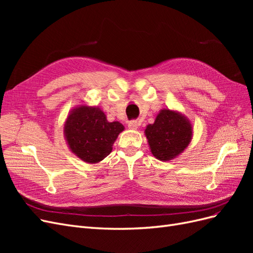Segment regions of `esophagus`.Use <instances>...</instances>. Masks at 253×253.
I'll list each match as a JSON object with an SVG mask.
<instances>
[{
    "label": "esophagus",
    "mask_w": 253,
    "mask_h": 253,
    "mask_svg": "<svg viewBox=\"0 0 253 253\" xmlns=\"http://www.w3.org/2000/svg\"><path fill=\"white\" fill-rule=\"evenodd\" d=\"M127 126H128L129 129H137V128H138V121H136V120L129 121Z\"/></svg>",
    "instance_id": "esophagus-1"
}]
</instances>
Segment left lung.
<instances>
[{"instance_id": "1", "label": "left lung", "mask_w": 253, "mask_h": 253, "mask_svg": "<svg viewBox=\"0 0 253 253\" xmlns=\"http://www.w3.org/2000/svg\"><path fill=\"white\" fill-rule=\"evenodd\" d=\"M144 135L153 156L169 162L188 148L193 137V126L180 112L163 109L156 115L154 124L145 126Z\"/></svg>"}]
</instances>
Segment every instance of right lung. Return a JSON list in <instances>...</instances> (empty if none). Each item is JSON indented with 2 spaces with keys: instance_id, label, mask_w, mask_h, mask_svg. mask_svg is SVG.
Returning a JSON list of instances; mask_svg holds the SVG:
<instances>
[{
  "instance_id": "add662e5",
  "label": "right lung",
  "mask_w": 253,
  "mask_h": 253,
  "mask_svg": "<svg viewBox=\"0 0 253 253\" xmlns=\"http://www.w3.org/2000/svg\"><path fill=\"white\" fill-rule=\"evenodd\" d=\"M125 126L110 122L99 106L81 103L68 113L63 134L73 154L86 164H98L113 150V144Z\"/></svg>"
}]
</instances>
